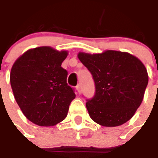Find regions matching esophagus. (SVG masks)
<instances>
[{"label": "esophagus", "instance_id": "obj_1", "mask_svg": "<svg viewBox=\"0 0 158 158\" xmlns=\"http://www.w3.org/2000/svg\"><path fill=\"white\" fill-rule=\"evenodd\" d=\"M77 92H78V94H81V85H80V84L77 85Z\"/></svg>", "mask_w": 158, "mask_h": 158}]
</instances>
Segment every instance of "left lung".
<instances>
[{
  "label": "left lung",
  "mask_w": 158,
  "mask_h": 158,
  "mask_svg": "<svg viewBox=\"0 0 158 158\" xmlns=\"http://www.w3.org/2000/svg\"><path fill=\"white\" fill-rule=\"evenodd\" d=\"M77 57L95 83L94 96L86 103L92 120L104 127H117L130 120L148 84L144 64L128 52L114 50L94 54L80 52Z\"/></svg>",
  "instance_id": "left-lung-1"
}]
</instances>
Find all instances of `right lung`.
Segmentation results:
<instances>
[{
    "label": "right lung",
    "mask_w": 158,
    "mask_h": 158,
    "mask_svg": "<svg viewBox=\"0 0 158 158\" xmlns=\"http://www.w3.org/2000/svg\"><path fill=\"white\" fill-rule=\"evenodd\" d=\"M67 55V51L39 47L23 53L12 67L10 82L15 100L26 118L38 126L62 122L76 98L67 84L68 72L61 67Z\"/></svg>",
    "instance_id": "1"
}]
</instances>
